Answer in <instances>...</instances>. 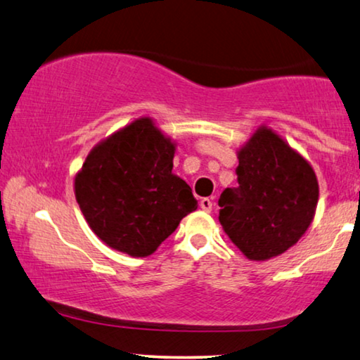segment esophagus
<instances>
[{
    "instance_id": "1",
    "label": "esophagus",
    "mask_w": 360,
    "mask_h": 360,
    "mask_svg": "<svg viewBox=\"0 0 360 360\" xmlns=\"http://www.w3.org/2000/svg\"><path fill=\"white\" fill-rule=\"evenodd\" d=\"M212 207H214V202L207 199V197H204V199L200 200V209L204 212H212Z\"/></svg>"
}]
</instances>
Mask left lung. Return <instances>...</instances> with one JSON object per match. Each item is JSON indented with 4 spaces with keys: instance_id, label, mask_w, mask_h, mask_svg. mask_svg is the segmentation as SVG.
Instances as JSON below:
<instances>
[{
    "instance_id": "1",
    "label": "left lung",
    "mask_w": 360,
    "mask_h": 360,
    "mask_svg": "<svg viewBox=\"0 0 360 360\" xmlns=\"http://www.w3.org/2000/svg\"><path fill=\"white\" fill-rule=\"evenodd\" d=\"M238 187L221 192L219 220L248 259H271L310 226L318 204L315 171L266 127L238 151Z\"/></svg>"
}]
</instances>
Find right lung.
<instances>
[{
    "label": "right lung",
    "instance_id": "1",
    "mask_svg": "<svg viewBox=\"0 0 360 360\" xmlns=\"http://www.w3.org/2000/svg\"><path fill=\"white\" fill-rule=\"evenodd\" d=\"M174 150L148 117L91 150L75 178V195L105 245L145 257L197 209L191 187L173 174Z\"/></svg>",
    "mask_w": 360,
    "mask_h": 360
}]
</instances>
